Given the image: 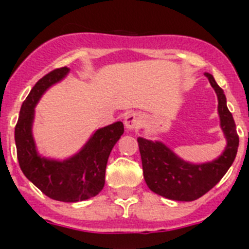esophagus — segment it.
Returning <instances> with one entry per match:
<instances>
[{"mask_svg": "<svg viewBox=\"0 0 249 249\" xmlns=\"http://www.w3.org/2000/svg\"><path fill=\"white\" fill-rule=\"evenodd\" d=\"M124 124L126 126V129L129 130H134V129H138L140 126V116L138 112L135 111H129L125 114L124 118Z\"/></svg>", "mask_w": 249, "mask_h": 249, "instance_id": "obj_1", "label": "esophagus"}]
</instances>
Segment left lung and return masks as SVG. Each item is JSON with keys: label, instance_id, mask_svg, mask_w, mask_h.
I'll return each mask as SVG.
<instances>
[{"label": "left lung", "instance_id": "1", "mask_svg": "<svg viewBox=\"0 0 249 249\" xmlns=\"http://www.w3.org/2000/svg\"><path fill=\"white\" fill-rule=\"evenodd\" d=\"M217 92L220 126L227 138V146L218 159L205 164H190L181 160L159 142L138 139L142 155V174L149 189L172 200L190 202L204 196L217 184L234 161L239 137L231 111L227 107L226 95L211 73L205 72Z\"/></svg>", "mask_w": 249, "mask_h": 249}]
</instances>
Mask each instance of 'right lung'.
Returning a JSON list of instances; mask_svg holds the SVG:
<instances>
[{"label": "right lung", "mask_w": 249, "mask_h": 249, "mask_svg": "<svg viewBox=\"0 0 249 249\" xmlns=\"http://www.w3.org/2000/svg\"><path fill=\"white\" fill-rule=\"evenodd\" d=\"M69 70L66 66L55 69L35 84L21 107L15 142L18 164L26 178L51 199L72 203L101 192L110 151L124 133V125L116 122L99 129L83 150L69 160L55 161L38 157L31 134L34 107L46 89L60 81Z\"/></svg>", "instance_id": "obj_1"}]
</instances>
